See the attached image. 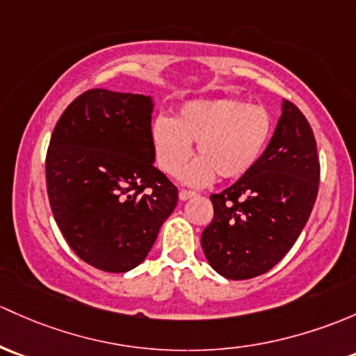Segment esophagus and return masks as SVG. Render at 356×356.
<instances>
[{
  "mask_svg": "<svg viewBox=\"0 0 356 356\" xmlns=\"http://www.w3.org/2000/svg\"><path fill=\"white\" fill-rule=\"evenodd\" d=\"M196 196V193L194 191H188V189H181V193H179V197H181V201H186L189 200V197Z\"/></svg>",
  "mask_w": 356,
  "mask_h": 356,
  "instance_id": "34e87169",
  "label": "esophagus"
}]
</instances>
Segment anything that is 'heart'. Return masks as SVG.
<instances>
[{"label": "heart", "mask_w": 356, "mask_h": 356, "mask_svg": "<svg viewBox=\"0 0 356 356\" xmlns=\"http://www.w3.org/2000/svg\"><path fill=\"white\" fill-rule=\"evenodd\" d=\"M273 131V118L261 104L241 100H191L174 119L156 118L152 141L159 167L167 174L181 172L196 141L200 159L182 172L191 186L220 179H238L257 163Z\"/></svg>", "instance_id": "1"}]
</instances>
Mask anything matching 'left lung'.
<instances>
[{"instance_id":"obj_1","label":"left lung","mask_w":356,"mask_h":356,"mask_svg":"<svg viewBox=\"0 0 356 356\" xmlns=\"http://www.w3.org/2000/svg\"><path fill=\"white\" fill-rule=\"evenodd\" d=\"M321 163L312 128L290 100L268 148L235 184L211 194L213 220L201 235L208 263L228 280H249L291 249L312 213Z\"/></svg>"}]
</instances>
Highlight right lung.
Listing matches in <instances>:
<instances>
[{"instance_id": "obj_1", "label": "right lung", "mask_w": 356, "mask_h": 356, "mask_svg": "<svg viewBox=\"0 0 356 356\" xmlns=\"http://www.w3.org/2000/svg\"><path fill=\"white\" fill-rule=\"evenodd\" d=\"M152 111L147 95L87 90L51 134L52 215L73 252L100 271L143 263L177 204V188L153 165Z\"/></svg>"}]
</instances>
